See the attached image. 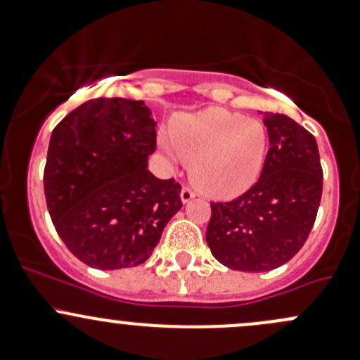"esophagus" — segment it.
I'll return each mask as SVG.
<instances>
[{
	"mask_svg": "<svg viewBox=\"0 0 360 360\" xmlns=\"http://www.w3.org/2000/svg\"><path fill=\"white\" fill-rule=\"evenodd\" d=\"M193 198H195V191H193L191 188L184 186L183 190H181V202L188 203V202H190V200H193Z\"/></svg>",
	"mask_w": 360,
	"mask_h": 360,
	"instance_id": "obj_1",
	"label": "esophagus"
}]
</instances>
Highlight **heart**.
I'll return each mask as SVG.
<instances>
[{
    "mask_svg": "<svg viewBox=\"0 0 360 360\" xmlns=\"http://www.w3.org/2000/svg\"><path fill=\"white\" fill-rule=\"evenodd\" d=\"M170 158L190 162L193 184L210 198L243 195L259 181L269 150V132L259 119L224 108L179 113L170 134H160Z\"/></svg>",
    "mask_w": 360,
    "mask_h": 360,
    "instance_id": "b5f03b06",
    "label": "heart"
}]
</instances>
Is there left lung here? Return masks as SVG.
Segmentation results:
<instances>
[{
  "instance_id": "1",
  "label": "left lung",
  "mask_w": 360,
  "mask_h": 360,
  "mask_svg": "<svg viewBox=\"0 0 360 360\" xmlns=\"http://www.w3.org/2000/svg\"><path fill=\"white\" fill-rule=\"evenodd\" d=\"M269 151L259 181L233 202L212 203L207 245L234 271L286 264L307 241L323 195L316 138L283 113L264 115Z\"/></svg>"
}]
</instances>
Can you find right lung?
<instances>
[{"label": "right lung", "instance_id": "obj_1", "mask_svg": "<svg viewBox=\"0 0 360 360\" xmlns=\"http://www.w3.org/2000/svg\"><path fill=\"white\" fill-rule=\"evenodd\" d=\"M157 122L145 101L96 98L51 132L44 195L53 226L81 262L101 271L150 259L181 210V184L148 170Z\"/></svg>", "mask_w": 360, "mask_h": 360}]
</instances>
